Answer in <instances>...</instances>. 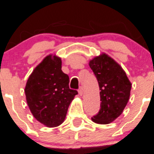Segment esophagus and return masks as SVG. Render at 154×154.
Instances as JSON below:
<instances>
[{"mask_svg": "<svg viewBox=\"0 0 154 154\" xmlns=\"http://www.w3.org/2000/svg\"><path fill=\"white\" fill-rule=\"evenodd\" d=\"M78 92H79V94L80 96H82V94H83V90H82V87H80V88L79 89Z\"/></svg>", "mask_w": 154, "mask_h": 154, "instance_id": "esophagus-1", "label": "esophagus"}]
</instances>
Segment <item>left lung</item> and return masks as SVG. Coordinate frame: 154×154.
<instances>
[{
	"label": "left lung",
	"mask_w": 154,
	"mask_h": 154,
	"mask_svg": "<svg viewBox=\"0 0 154 154\" xmlns=\"http://www.w3.org/2000/svg\"><path fill=\"white\" fill-rule=\"evenodd\" d=\"M98 82L101 109L91 120L108 124L119 117L130 97L131 83L123 68L112 58L102 53L89 63Z\"/></svg>",
	"instance_id": "8db88e82"
}]
</instances>
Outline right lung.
<instances>
[{
  "mask_svg": "<svg viewBox=\"0 0 154 154\" xmlns=\"http://www.w3.org/2000/svg\"><path fill=\"white\" fill-rule=\"evenodd\" d=\"M69 77L61 70V59L49 55L34 68L25 87L26 102L38 121L49 128L61 124L78 92L69 88Z\"/></svg>",
  "mask_w": 154,
  "mask_h": 154,
  "instance_id": "right-lung-1",
  "label": "right lung"
}]
</instances>
